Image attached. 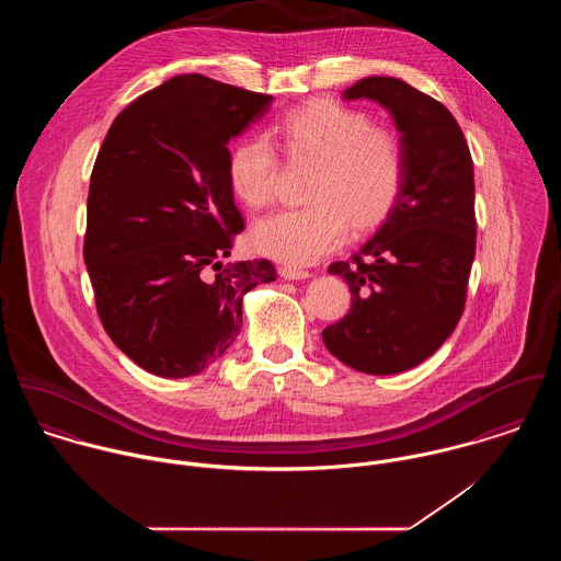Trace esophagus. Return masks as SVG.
Wrapping results in <instances>:
<instances>
[{
    "label": "esophagus",
    "instance_id": "34e87169",
    "mask_svg": "<svg viewBox=\"0 0 561 561\" xmlns=\"http://www.w3.org/2000/svg\"><path fill=\"white\" fill-rule=\"evenodd\" d=\"M278 274H280L285 280H300V278H309V276H311V272L300 270V267H291V265L278 267Z\"/></svg>",
    "mask_w": 561,
    "mask_h": 561
}]
</instances>
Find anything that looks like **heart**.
<instances>
[{
	"instance_id": "1",
	"label": "heart",
	"mask_w": 561,
	"mask_h": 561,
	"mask_svg": "<svg viewBox=\"0 0 561 561\" xmlns=\"http://www.w3.org/2000/svg\"><path fill=\"white\" fill-rule=\"evenodd\" d=\"M280 136L291 156L318 161L309 187L313 205L278 211L254 225L256 252L291 265H309L347 233L378 225L398 203L408 156L400 134L371 123L363 110L318 99L287 112ZM278 158L272 142L250 136L229 156V183L243 205L263 209L274 201Z\"/></svg>"
}]
</instances>
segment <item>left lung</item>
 <instances>
[{
    "mask_svg": "<svg viewBox=\"0 0 561 561\" xmlns=\"http://www.w3.org/2000/svg\"><path fill=\"white\" fill-rule=\"evenodd\" d=\"M343 96L393 114L408 168L378 233L328 267L345 278L352 305L321 339L347 367L391 376L430 358L465 313L478 236L473 160L454 114L405 81L374 76Z\"/></svg>",
    "mask_w": 561,
    "mask_h": 561,
    "instance_id": "left-lung-1",
    "label": "left lung"
}]
</instances>
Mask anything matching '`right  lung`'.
<instances>
[{"instance_id":"1","label":"right lung","mask_w":561,"mask_h":561,"mask_svg":"<svg viewBox=\"0 0 561 561\" xmlns=\"http://www.w3.org/2000/svg\"><path fill=\"white\" fill-rule=\"evenodd\" d=\"M270 94L185 73L131 101L90 174L83 261L99 320L136 365L187 378L241 330V298L276 270L222 263L243 218L229 183V142Z\"/></svg>"}]
</instances>
